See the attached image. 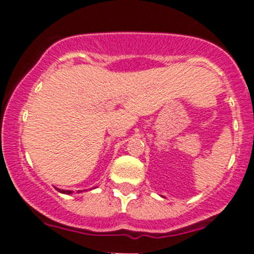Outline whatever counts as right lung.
Instances as JSON below:
<instances>
[{
    "label": "right lung",
    "instance_id": "right-lung-1",
    "mask_svg": "<svg viewBox=\"0 0 254 254\" xmlns=\"http://www.w3.org/2000/svg\"><path fill=\"white\" fill-rule=\"evenodd\" d=\"M56 189H58V188H56ZM58 190L60 191V193H63V194H72V191H71V190H64V189H58ZM81 191L82 190H79L78 193H81Z\"/></svg>",
    "mask_w": 254,
    "mask_h": 254
}]
</instances>
